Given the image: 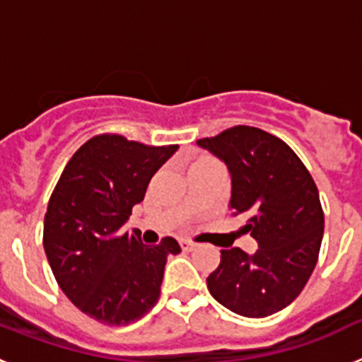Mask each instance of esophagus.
Segmentation results:
<instances>
[{"mask_svg":"<svg viewBox=\"0 0 362 362\" xmlns=\"http://www.w3.org/2000/svg\"><path fill=\"white\" fill-rule=\"evenodd\" d=\"M179 245H181V248H183L185 252H190L196 248V243L188 241V239H181V241H179Z\"/></svg>","mask_w":362,"mask_h":362,"instance_id":"34e87169","label":"esophagus"}]
</instances>
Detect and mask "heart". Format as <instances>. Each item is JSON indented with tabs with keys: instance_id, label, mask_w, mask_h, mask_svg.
Segmentation results:
<instances>
[{
	"instance_id": "heart-1",
	"label": "heart",
	"mask_w": 362,
	"mask_h": 362,
	"mask_svg": "<svg viewBox=\"0 0 362 362\" xmlns=\"http://www.w3.org/2000/svg\"><path fill=\"white\" fill-rule=\"evenodd\" d=\"M203 161H210V159H201V161H197V163H203Z\"/></svg>"
}]
</instances>
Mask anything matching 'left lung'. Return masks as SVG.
I'll use <instances>...</instances> for the list:
<instances>
[{
  "mask_svg": "<svg viewBox=\"0 0 362 362\" xmlns=\"http://www.w3.org/2000/svg\"><path fill=\"white\" fill-rule=\"evenodd\" d=\"M197 145L225 161L232 175V216L257 241L255 254L221 250L206 277L217 303L245 317L288 306L308 283L321 250L325 214L312 175L283 139L255 127H232Z\"/></svg>",
  "mask_w": 362,
  "mask_h": 362,
  "instance_id": "obj_1",
  "label": "left lung"
}]
</instances>
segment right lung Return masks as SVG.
<instances>
[{
	"mask_svg": "<svg viewBox=\"0 0 362 362\" xmlns=\"http://www.w3.org/2000/svg\"><path fill=\"white\" fill-rule=\"evenodd\" d=\"M177 145L148 146L101 134L79 146L50 196L43 246L59 288L105 325H130L158 303L168 254L177 241L143 245L121 226L141 203L156 172Z\"/></svg>",
	"mask_w": 362,
	"mask_h": 362,
	"instance_id": "1",
	"label": "right lung"
}]
</instances>
